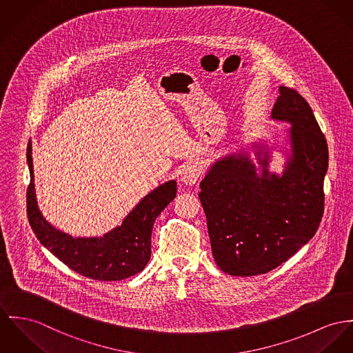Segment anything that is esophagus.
Masks as SVG:
<instances>
[{
    "label": "esophagus",
    "instance_id": "1",
    "mask_svg": "<svg viewBox=\"0 0 353 353\" xmlns=\"http://www.w3.org/2000/svg\"><path fill=\"white\" fill-rule=\"evenodd\" d=\"M201 168L196 163H190L187 165L183 170H181V181L185 185H193L199 181V179L201 177Z\"/></svg>",
    "mask_w": 353,
    "mask_h": 353
}]
</instances>
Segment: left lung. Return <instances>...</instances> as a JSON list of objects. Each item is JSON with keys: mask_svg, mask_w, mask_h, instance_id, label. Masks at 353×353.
<instances>
[{"mask_svg": "<svg viewBox=\"0 0 353 353\" xmlns=\"http://www.w3.org/2000/svg\"><path fill=\"white\" fill-rule=\"evenodd\" d=\"M278 91L270 118L289 123L283 141L258 138L219 157L200 183L212 255L230 275L278 268L314 236L324 212L325 137L296 90ZM272 151L287 159L281 174L270 170Z\"/></svg>", "mask_w": 353, "mask_h": 353, "instance_id": "left-lung-1", "label": "left lung"}]
</instances>
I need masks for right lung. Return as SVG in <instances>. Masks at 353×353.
<instances>
[{"label": "right lung", "mask_w": 353, "mask_h": 353, "mask_svg": "<svg viewBox=\"0 0 353 353\" xmlns=\"http://www.w3.org/2000/svg\"><path fill=\"white\" fill-rule=\"evenodd\" d=\"M30 184L27 192L29 224L47 250L64 265L97 281H121L142 272L150 259L152 230L156 217L176 197L177 183L169 180L143 199L103 236L75 238L52 225L39 210L34 190L32 142L27 149Z\"/></svg>", "instance_id": "right-lung-1"}]
</instances>
